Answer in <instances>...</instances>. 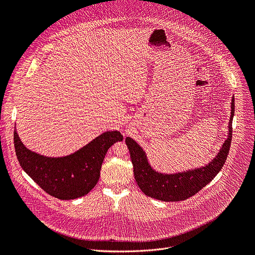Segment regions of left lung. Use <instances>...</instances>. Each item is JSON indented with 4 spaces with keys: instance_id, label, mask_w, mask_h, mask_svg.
Masks as SVG:
<instances>
[{
    "instance_id": "8db88e82",
    "label": "left lung",
    "mask_w": 255,
    "mask_h": 255,
    "mask_svg": "<svg viewBox=\"0 0 255 255\" xmlns=\"http://www.w3.org/2000/svg\"><path fill=\"white\" fill-rule=\"evenodd\" d=\"M235 116V98L231 99V114L228 124V135L218 152L217 156L201 168L178 173H161L155 171L148 161L147 155L138 143L131 137H126V145L130 152L135 181L140 191L154 199L165 202L186 200L202 190L212 181L223 168L232 137V119Z\"/></svg>"
}]
</instances>
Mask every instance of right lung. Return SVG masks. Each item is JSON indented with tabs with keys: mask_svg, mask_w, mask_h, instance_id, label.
Here are the masks:
<instances>
[{
	"mask_svg": "<svg viewBox=\"0 0 255 255\" xmlns=\"http://www.w3.org/2000/svg\"><path fill=\"white\" fill-rule=\"evenodd\" d=\"M16 157L23 169L41 189L60 200H73L90 193L100 178L107 150L123 140L118 130L106 131L62 157H49L29 150L14 130Z\"/></svg>",
	"mask_w": 255,
	"mask_h": 255,
	"instance_id": "1",
	"label": "right lung"
}]
</instances>
